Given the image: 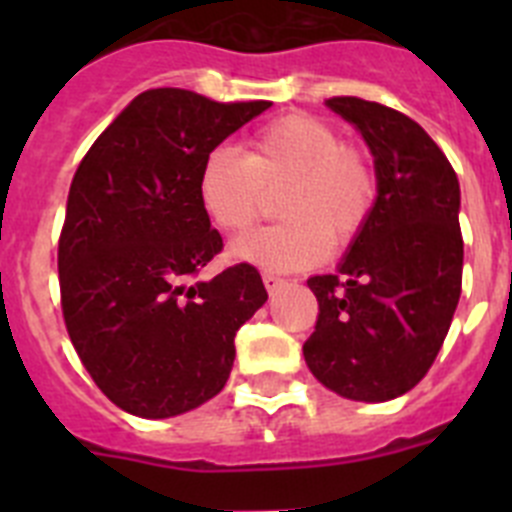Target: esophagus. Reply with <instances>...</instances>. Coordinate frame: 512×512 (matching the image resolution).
Wrapping results in <instances>:
<instances>
[{"label": "esophagus", "instance_id": "obj_1", "mask_svg": "<svg viewBox=\"0 0 512 512\" xmlns=\"http://www.w3.org/2000/svg\"><path fill=\"white\" fill-rule=\"evenodd\" d=\"M261 279H264V284H266V289H269V292H277V289L284 284V279L277 277V274H271V271H266Z\"/></svg>", "mask_w": 512, "mask_h": 512}]
</instances>
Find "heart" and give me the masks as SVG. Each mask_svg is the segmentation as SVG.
I'll list each match as a JSON object with an SVG mask.
<instances>
[{
  "label": "heart",
  "mask_w": 512,
  "mask_h": 512,
  "mask_svg": "<svg viewBox=\"0 0 512 512\" xmlns=\"http://www.w3.org/2000/svg\"><path fill=\"white\" fill-rule=\"evenodd\" d=\"M279 194L284 223L235 241L233 259L266 269H305L359 238L379 197V179L364 148L341 140L333 125L284 115L248 138L246 156L217 146L202 161L200 205L223 233L256 225L266 194Z\"/></svg>",
  "instance_id": "obj_1"
}]
</instances>
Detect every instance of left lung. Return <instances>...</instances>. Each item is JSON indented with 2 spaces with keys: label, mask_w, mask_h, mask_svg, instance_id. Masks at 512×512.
Listing matches in <instances>:
<instances>
[{
  "label": "left lung",
  "mask_w": 512,
  "mask_h": 512,
  "mask_svg": "<svg viewBox=\"0 0 512 512\" xmlns=\"http://www.w3.org/2000/svg\"><path fill=\"white\" fill-rule=\"evenodd\" d=\"M328 107L372 148L379 197L336 274L307 279L318 320L302 354L341 397L395 400L428 374L459 305V179L408 115L359 97Z\"/></svg>",
  "instance_id": "1"
}]
</instances>
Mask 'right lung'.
I'll return each mask as SVG.
<instances>
[{
    "label": "right lung",
    "instance_id": "1",
    "mask_svg": "<svg viewBox=\"0 0 512 512\" xmlns=\"http://www.w3.org/2000/svg\"><path fill=\"white\" fill-rule=\"evenodd\" d=\"M269 107L148 89L81 158L58 238L63 323L125 413L171 418L215 397L235 333L269 297L246 261L197 279L223 251L200 205L202 161Z\"/></svg>",
    "mask_w": 512,
    "mask_h": 512
}]
</instances>
